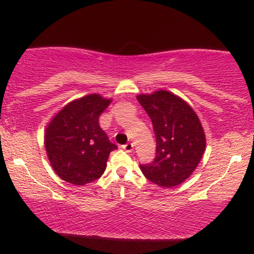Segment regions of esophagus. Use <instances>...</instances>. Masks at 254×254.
<instances>
[{
	"label": "esophagus",
	"instance_id": "34e87169",
	"mask_svg": "<svg viewBox=\"0 0 254 254\" xmlns=\"http://www.w3.org/2000/svg\"><path fill=\"white\" fill-rule=\"evenodd\" d=\"M123 149L127 151V153H131V151H132V149H133V144L131 143V142H127V144L123 145Z\"/></svg>",
	"mask_w": 254,
	"mask_h": 254
}]
</instances>
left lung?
I'll use <instances>...</instances> for the list:
<instances>
[{"label":"left lung","mask_w":254,"mask_h":254,"mask_svg":"<svg viewBox=\"0 0 254 254\" xmlns=\"http://www.w3.org/2000/svg\"><path fill=\"white\" fill-rule=\"evenodd\" d=\"M137 100L148 113L156 138V156L139 165L148 180L162 188L179 185L193 173L205 150L199 118L188 103L168 90L139 94Z\"/></svg>","instance_id":"8db88e82"}]
</instances>
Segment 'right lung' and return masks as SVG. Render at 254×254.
I'll list each match as a JSON object with an SVG mask.
<instances>
[{
    "label": "right lung",
    "instance_id": "1",
    "mask_svg": "<svg viewBox=\"0 0 254 254\" xmlns=\"http://www.w3.org/2000/svg\"><path fill=\"white\" fill-rule=\"evenodd\" d=\"M111 99L89 94L71 101L45 130V149L52 168L64 182L84 185L103 176L110 153L117 149L99 125Z\"/></svg>",
    "mask_w": 254,
    "mask_h": 254
}]
</instances>
